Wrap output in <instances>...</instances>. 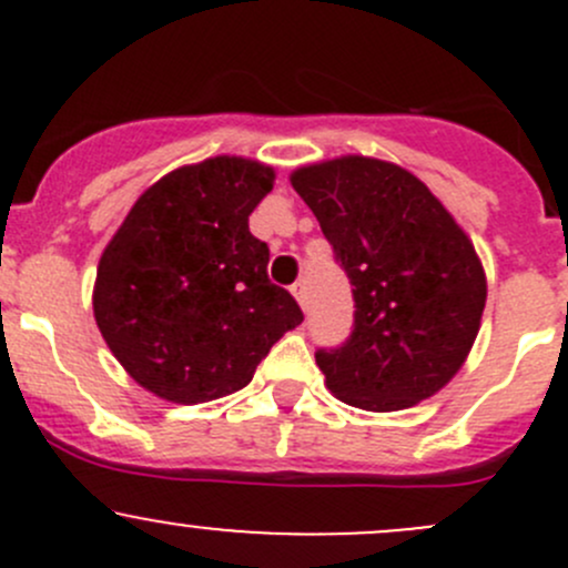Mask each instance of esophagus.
<instances>
[{
	"instance_id": "esophagus-1",
	"label": "esophagus",
	"mask_w": 568,
	"mask_h": 568,
	"mask_svg": "<svg viewBox=\"0 0 568 568\" xmlns=\"http://www.w3.org/2000/svg\"><path fill=\"white\" fill-rule=\"evenodd\" d=\"M291 294L296 296V302H300V305H302V311H307V285L302 283V280H300V283L291 285Z\"/></svg>"
}]
</instances>
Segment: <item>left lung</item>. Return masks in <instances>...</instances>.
I'll return each instance as SVG.
<instances>
[{
	"label": "left lung",
	"instance_id": "obj_1",
	"mask_svg": "<svg viewBox=\"0 0 568 568\" xmlns=\"http://www.w3.org/2000/svg\"><path fill=\"white\" fill-rule=\"evenodd\" d=\"M291 183L352 283V335L316 352L326 387L368 412L432 398L478 335L486 277L473 242L426 183L379 159H332Z\"/></svg>",
	"mask_w": 568,
	"mask_h": 568
}]
</instances>
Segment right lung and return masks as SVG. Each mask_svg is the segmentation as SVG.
<instances>
[{"label": "right lung", "instance_id": "right-lung-1", "mask_svg": "<svg viewBox=\"0 0 568 568\" xmlns=\"http://www.w3.org/2000/svg\"><path fill=\"white\" fill-rule=\"evenodd\" d=\"M274 170L236 156L173 170L106 244L93 313L106 346L145 390L203 404L250 385L257 363L305 316L266 274L250 214Z\"/></svg>", "mask_w": 568, "mask_h": 568}]
</instances>
